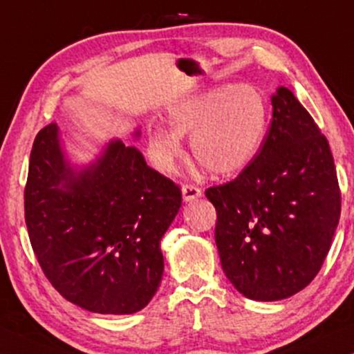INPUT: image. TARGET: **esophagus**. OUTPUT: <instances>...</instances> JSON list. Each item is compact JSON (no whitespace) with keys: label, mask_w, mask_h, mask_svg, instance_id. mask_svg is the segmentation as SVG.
Segmentation results:
<instances>
[{"label":"esophagus","mask_w":354,"mask_h":354,"mask_svg":"<svg viewBox=\"0 0 354 354\" xmlns=\"http://www.w3.org/2000/svg\"><path fill=\"white\" fill-rule=\"evenodd\" d=\"M203 192L200 187L196 185H192V183H185V185L182 187V196H183V201H195L198 198H201Z\"/></svg>","instance_id":"1"}]
</instances>
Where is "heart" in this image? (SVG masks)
Here are the masks:
<instances>
[{
  "label": "heart",
  "instance_id": "1",
  "mask_svg": "<svg viewBox=\"0 0 354 354\" xmlns=\"http://www.w3.org/2000/svg\"><path fill=\"white\" fill-rule=\"evenodd\" d=\"M171 129L148 132V154L162 172L183 158L182 135H192V153L216 176H235L254 161L268 132V103L251 85H221L174 104Z\"/></svg>",
  "mask_w": 354,
  "mask_h": 354
}]
</instances>
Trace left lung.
<instances>
[{
	"mask_svg": "<svg viewBox=\"0 0 354 354\" xmlns=\"http://www.w3.org/2000/svg\"><path fill=\"white\" fill-rule=\"evenodd\" d=\"M261 151L235 180L211 187L222 269L246 298L275 301L308 287L340 219L342 195L327 138L280 86Z\"/></svg>",
	"mask_w": 354,
	"mask_h": 354,
	"instance_id": "left-lung-1",
	"label": "left lung"
}]
</instances>
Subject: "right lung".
Here are the masks:
<instances>
[{
    "instance_id": "1",
    "label": "right lung",
    "mask_w": 354,
    "mask_h": 354,
    "mask_svg": "<svg viewBox=\"0 0 354 354\" xmlns=\"http://www.w3.org/2000/svg\"><path fill=\"white\" fill-rule=\"evenodd\" d=\"M180 206V187L149 167L135 147L113 140L77 172L56 124L37 133L26 224L38 264L67 301L100 314L147 306L162 279L159 243Z\"/></svg>"
}]
</instances>
